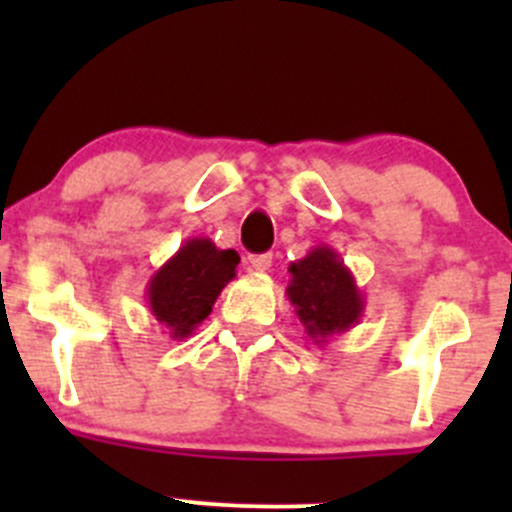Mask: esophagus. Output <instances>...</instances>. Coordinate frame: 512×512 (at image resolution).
Wrapping results in <instances>:
<instances>
[{
	"label": "esophagus",
	"instance_id": "34e87169",
	"mask_svg": "<svg viewBox=\"0 0 512 512\" xmlns=\"http://www.w3.org/2000/svg\"><path fill=\"white\" fill-rule=\"evenodd\" d=\"M247 265L255 272H267L272 267V255L270 252H265V255H250L247 257Z\"/></svg>",
	"mask_w": 512,
	"mask_h": 512
}]
</instances>
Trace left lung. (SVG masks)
Listing matches in <instances>:
<instances>
[{
  "label": "left lung",
  "mask_w": 512,
  "mask_h": 512,
  "mask_svg": "<svg viewBox=\"0 0 512 512\" xmlns=\"http://www.w3.org/2000/svg\"><path fill=\"white\" fill-rule=\"evenodd\" d=\"M285 294L307 337L319 347L334 334L356 327L366 307L352 270L329 245L312 247L302 260L289 265Z\"/></svg>",
  "instance_id": "left-lung-1"
}]
</instances>
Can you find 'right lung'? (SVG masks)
<instances>
[{
	"mask_svg": "<svg viewBox=\"0 0 512 512\" xmlns=\"http://www.w3.org/2000/svg\"><path fill=\"white\" fill-rule=\"evenodd\" d=\"M237 262L235 250H220L210 237H190L153 272L148 307L170 337L183 342L205 322L227 282L235 280Z\"/></svg>",
	"mask_w": 512,
	"mask_h": 512,
	"instance_id": "obj_1",
	"label": "right lung"
}]
</instances>
